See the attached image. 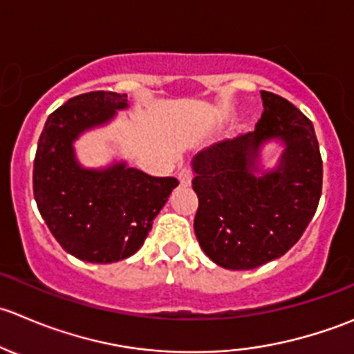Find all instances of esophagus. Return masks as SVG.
<instances>
[{
	"instance_id": "1",
	"label": "esophagus",
	"mask_w": 354,
	"mask_h": 354,
	"mask_svg": "<svg viewBox=\"0 0 354 354\" xmlns=\"http://www.w3.org/2000/svg\"><path fill=\"white\" fill-rule=\"evenodd\" d=\"M191 180H192V172L189 169H182L180 172H178V182H180V185L187 187V185L191 184Z\"/></svg>"
}]
</instances>
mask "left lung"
<instances>
[{"instance_id":"8db88e82","label":"left lung","mask_w":354,"mask_h":354,"mask_svg":"<svg viewBox=\"0 0 354 354\" xmlns=\"http://www.w3.org/2000/svg\"><path fill=\"white\" fill-rule=\"evenodd\" d=\"M261 100L253 132L209 146L191 162L199 201L196 237L206 257L229 270H251L288 253L322 194L313 124L277 94L261 91ZM272 142L281 146V156L263 169L261 149Z\"/></svg>"}]
</instances>
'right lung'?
<instances>
[{
	"label": "right lung",
	"mask_w": 354,
	"mask_h": 354,
	"mask_svg": "<svg viewBox=\"0 0 354 354\" xmlns=\"http://www.w3.org/2000/svg\"><path fill=\"white\" fill-rule=\"evenodd\" d=\"M127 94H79L48 117L34 160V198L59 246L89 263H113L134 254L153 220L178 185L115 160L89 169L77 160L75 141L127 110Z\"/></svg>",
	"instance_id": "obj_1"
}]
</instances>
